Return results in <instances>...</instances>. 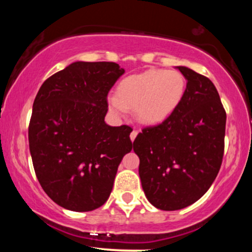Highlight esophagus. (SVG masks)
<instances>
[{"instance_id": "obj_1", "label": "esophagus", "mask_w": 252, "mask_h": 252, "mask_svg": "<svg viewBox=\"0 0 252 252\" xmlns=\"http://www.w3.org/2000/svg\"><path fill=\"white\" fill-rule=\"evenodd\" d=\"M137 134H138V131L136 129H134L131 131V134H130V138H131V141H134L135 138H136V136H137Z\"/></svg>"}]
</instances>
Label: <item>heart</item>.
I'll use <instances>...</instances> for the list:
<instances>
[{"label":"heart","instance_id":"1","mask_svg":"<svg viewBox=\"0 0 252 252\" xmlns=\"http://www.w3.org/2000/svg\"><path fill=\"white\" fill-rule=\"evenodd\" d=\"M186 82L180 72L148 70L124 78L108 102L111 111L124 115L135 108L137 120L144 124H158L166 120L181 102Z\"/></svg>","mask_w":252,"mask_h":252}]
</instances>
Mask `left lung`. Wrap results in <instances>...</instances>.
<instances>
[{
  "instance_id": "obj_1",
  "label": "left lung",
  "mask_w": 252,
  "mask_h": 252,
  "mask_svg": "<svg viewBox=\"0 0 252 252\" xmlns=\"http://www.w3.org/2000/svg\"><path fill=\"white\" fill-rule=\"evenodd\" d=\"M178 68L187 79L181 102L134 141L142 189L150 204L163 211L189 206L207 192L225 147L226 112L215 84L190 68Z\"/></svg>"
}]
</instances>
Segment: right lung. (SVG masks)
<instances>
[{"label": "right lung", "mask_w": 252, "mask_h": 252, "mask_svg": "<svg viewBox=\"0 0 252 252\" xmlns=\"http://www.w3.org/2000/svg\"><path fill=\"white\" fill-rule=\"evenodd\" d=\"M123 73L116 63H73L47 78L34 99L28 126L34 170L46 194L63 209L102 206L132 149L131 126L104 122L109 91Z\"/></svg>", "instance_id": "add662e5"}]
</instances>
